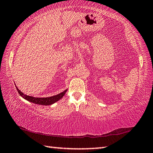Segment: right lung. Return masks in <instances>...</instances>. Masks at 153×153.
I'll use <instances>...</instances> for the list:
<instances>
[{"mask_svg":"<svg viewBox=\"0 0 153 153\" xmlns=\"http://www.w3.org/2000/svg\"><path fill=\"white\" fill-rule=\"evenodd\" d=\"M16 89H17V91H18V92L19 94V95L22 97L24 99L27 100L29 102H32V103L37 104V105H45V106L51 105H53V104L58 101V100L61 99L64 96V95L66 94L67 90H68V89L64 90V91H62L59 94H58V95L52 96V97H34L32 96H29L27 95H25L24 93H23L18 88V87L16 85Z\"/></svg>","mask_w":153,"mask_h":153,"instance_id":"right-lung-1","label":"right lung"}]
</instances>
